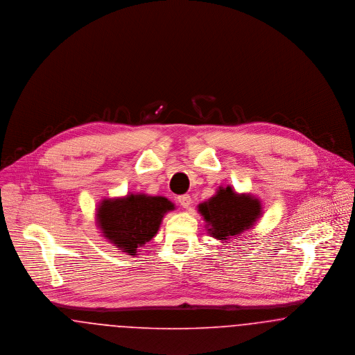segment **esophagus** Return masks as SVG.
<instances>
[{
    "instance_id": "esophagus-1",
    "label": "esophagus",
    "mask_w": 355,
    "mask_h": 355,
    "mask_svg": "<svg viewBox=\"0 0 355 355\" xmlns=\"http://www.w3.org/2000/svg\"><path fill=\"white\" fill-rule=\"evenodd\" d=\"M178 202L180 203V205H182L183 208H186V209H189L191 205H192V199H191L189 195H182V196H179V198H178Z\"/></svg>"
}]
</instances>
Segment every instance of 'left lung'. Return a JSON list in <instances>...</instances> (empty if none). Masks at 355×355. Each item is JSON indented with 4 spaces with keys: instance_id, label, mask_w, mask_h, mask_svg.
Returning <instances> with one entry per match:
<instances>
[{
    "instance_id": "8db88e82",
    "label": "left lung",
    "mask_w": 355,
    "mask_h": 355,
    "mask_svg": "<svg viewBox=\"0 0 355 355\" xmlns=\"http://www.w3.org/2000/svg\"><path fill=\"white\" fill-rule=\"evenodd\" d=\"M209 236L218 241L238 238L261 216V200L251 193H238L231 186L219 187L216 193L198 205Z\"/></svg>"
}]
</instances>
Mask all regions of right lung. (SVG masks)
Here are the masks:
<instances>
[{
    "mask_svg": "<svg viewBox=\"0 0 355 355\" xmlns=\"http://www.w3.org/2000/svg\"><path fill=\"white\" fill-rule=\"evenodd\" d=\"M173 209L175 205L164 196L128 193L103 199L96 208V223L108 242L135 257L157 234L164 215Z\"/></svg>",
    "mask_w": 355,
    "mask_h": 355,
    "instance_id": "add662e5",
    "label": "right lung"
}]
</instances>
